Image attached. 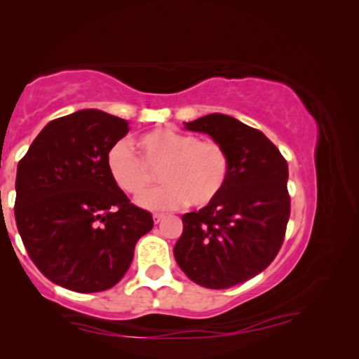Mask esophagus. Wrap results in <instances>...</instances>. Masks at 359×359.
Segmentation results:
<instances>
[{"label":"esophagus","instance_id":"1","mask_svg":"<svg viewBox=\"0 0 359 359\" xmlns=\"http://www.w3.org/2000/svg\"><path fill=\"white\" fill-rule=\"evenodd\" d=\"M163 218H165V214H154V222L155 223H160Z\"/></svg>","mask_w":359,"mask_h":359}]
</instances>
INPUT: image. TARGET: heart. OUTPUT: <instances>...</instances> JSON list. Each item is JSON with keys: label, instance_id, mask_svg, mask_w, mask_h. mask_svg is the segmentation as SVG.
Returning <instances> with one entry per match:
<instances>
[{"label": "heart", "instance_id": "b5f03b06", "mask_svg": "<svg viewBox=\"0 0 359 359\" xmlns=\"http://www.w3.org/2000/svg\"><path fill=\"white\" fill-rule=\"evenodd\" d=\"M136 147L139 156L126 141L115 142L107 151L106 165L114 184L131 196L154 185L155 172H160L165 185L139 198L142 208L175 209L185 203L205 208L226 187L229 156L220 142L160 128L139 136Z\"/></svg>", "mask_w": 359, "mask_h": 359}]
</instances>
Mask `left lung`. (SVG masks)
I'll list each match as a JSON object with an SVG mask.
<instances>
[{
	"instance_id": "left-lung-1",
	"label": "left lung",
	"mask_w": 359,
	"mask_h": 359,
	"mask_svg": "<svg viewBox=\"0 0 359 359\" xmlns=\"http://www.w3.org/2000/svg\"><path fill=\"white\" fill-rule=\"evenodd\" d=\"M185 125L223 145L229 177L215 203L182 215L174 257L194 283L231 288L263 272L280 250L290 218L288 165L263 133L229 115Z\"/></svg>"
}]
</instances>
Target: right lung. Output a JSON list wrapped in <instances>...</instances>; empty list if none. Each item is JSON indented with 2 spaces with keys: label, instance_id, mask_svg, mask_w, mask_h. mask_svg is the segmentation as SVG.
I'll list each match as a JSON object with an SVG mask.
<instances>
[{
  "label": "right lung",
  "instance_id": "1",
  "mask_svg": "<svg viewBox=\"0 0 359 359\" xmlns=\"http://www.w3.org/2000/svg\"><path fill=\"white\" fill-rule=\"evenodd\" d=\"M128 121L96 109L52 120L15 179V223L28 257L48 280L77 293L112 288L154 218L114 184L109 149Z\"/></svg>",
  "mask_w": 359,
  "mask_h": 359
}]
</instances>
